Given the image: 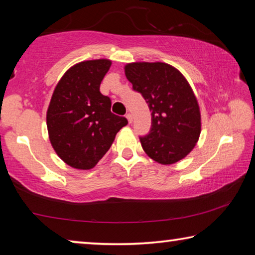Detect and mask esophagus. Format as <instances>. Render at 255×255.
<instances>
[{"instance_id": "34e87169", "label": "esophagus", "mask_w": 255, "mask_h": 255, "mask_svg": "<svg viewBox=\"0 0 255 255\" xmlns=\"http://www.w3.org/2000/svg\"><path fill=\"white\" fill-rule=\"evenodd\" d=\"M126 118H127V120H128V123L131 124V122H132V115H131V114H127V115H126Z\"/></svg>"}]
</instances>
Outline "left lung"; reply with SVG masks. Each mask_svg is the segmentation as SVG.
Here are the masks:
<instances>
[{"label": "left lung", "mask_w": 255, "mask_h": 255, "mask_svg": "<svg viewBox=\"0 0 255 255\" xmlns=\"http://www.w3.org/2000/svg\"><path fill=\"white\" fill-rule=\"evenodd\" d=\"M125 74L152 111L149 133L139 138L144 152L163 165L184 158L201 131L199 105L189 82L175 67L161 62L129 63Z\"/></svg>", "instance_id": "1"}]
</instances>
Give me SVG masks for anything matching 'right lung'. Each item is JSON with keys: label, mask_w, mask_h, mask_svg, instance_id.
<instances>
[{"label": "right lung", "mask_w": 255, "mask_h": 255, "mask_svg": "<svg viewBox=\"0 0 255 255\" xmlns=\"http://www.w3.org/2000/svg\"><path fill=\"white\" fill-rule=\"evenodd\" d=\"M109 59L77 63L56 85L47 110V129L56 154L68 165L91 170L115 140L127 119L110 111L111 100L100 84Z\"/></svg>", "instance_id": "obj_1"}]
</instances>
